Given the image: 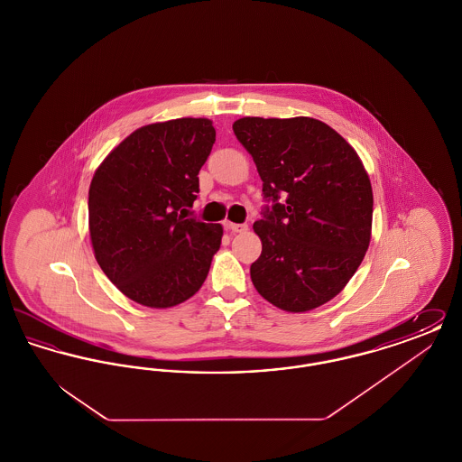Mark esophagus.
<instances>
[{
  "mask_svg": "<svg viewBox=\"0 0 462 462\" xmlns=\"http://www.w3.org/2000/svg\"><path fill=\"white\" fill-rule=\"evenodd\" d=\"M226 228H228L232 234H242V232L247 230V225H245V223H232V221H228V223H226Z\"/></svg>",
  "mask_w": 462,
  "mask_h": 462,
  "instance_id": "34e87169",
  "label": "esophagus"
}]
</instances>
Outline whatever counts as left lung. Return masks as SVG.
I'll return each instance as SVG.
<instances>
[{
  "mask_svg": "<svg viewBox=\"0 0 462 462\" xmlns=\"http://www.w3.org/2000/svg\"><path fill=\"white\" fill-rule=\"evenodd\" d=\"M232 128L273 202L253 225L262 239L253 284L291 313L322 307L350 282L371 242L373 187L362 159L313 117H241Z\"/></svg>",
  "mask_w": 462,
  "mask_h": 462,
  "instance_id": "left-lung-1",
  "label": "left lung"
}]
</instances>
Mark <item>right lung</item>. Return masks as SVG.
Listing matches in <instances>:
<instances>
[{
    "instance_id": "obj_1",
    "label": "right lung",
    "mask_w": 462,
    "mask_h": 462,
    "mask_svg": "<svg viewBox=\"0 0 462 462\" xmlns=\"http://www.w3.org/2000/svg\"><path fill=\"white\" fill-rule=\"evenodd\" d=\"M217 140L213 121L145 125L100 162L88 192L95 258L126 298L149 308L187 301L220 249V223L187 218L199 170Z\"/></svg>"
}]
</instances>
